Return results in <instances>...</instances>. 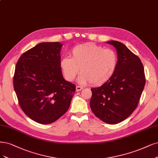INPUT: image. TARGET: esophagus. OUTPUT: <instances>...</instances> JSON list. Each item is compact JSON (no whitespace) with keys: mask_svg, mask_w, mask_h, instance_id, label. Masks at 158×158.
Listing matches in <instances>:
<instances>
[{"mask_svg":"<svg viewBox=\"0 0 158 158\" xmlns=\"http://www.w3.org/2000/svg\"><path fill=\"white\" fill-rule=\"evenodd\" d=\"M81 89H83V87H81L80 85H77V87H76V91H80Z\"/></svg>","mask_w":158,"mask_h":158,"instance_id":"1","label":"esophagus"}]
</instances>
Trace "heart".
Wrapping results in <instances>:
<instances>
[{
  "instance_id": "b5f03b06",
  "label": "heart",
  "mask_w": 158,
  "mask_h": 158,
  "mask_svg": "<svg viewBox=\"0 0 158 158\" xmlns=\"http://www.w3.org/2000/svg\"><path fill=\"white\" fill-rule=\"evenodd\" d=\"M70 55L71 57H63L59 62L64 79L69 81L74 80L80 69V83L100 85L112 77L118 66L115 52L94 43L74 46Z\"/></svg>"
}]
</instances>
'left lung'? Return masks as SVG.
Listing matches in <instances>:
<instances>
[{
	"mask_svg": "<svg viewBox=\"0 0 158 158\" xmlns=\"http://www.w3.org/2000/svg\"><path fill=\"white\" fill-rule=\"evenodd\" d=\"M115 47L118 66L112 77L91 88L90 107L101 120L116 124L125 120L137 108L145 85L144 70L139 57L122 43L106 42Z\"/></svg>",
	"mask_w": 158,
	"mask_h": 158,
	"instance_id": "left-lung-1",
	"label": "left lung"
}]
</instances>
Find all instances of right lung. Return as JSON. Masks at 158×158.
Segmentation results:
<instances>
[{
  "instance_id": "right-lung-1",
  "label": "right lung",
  "mask_w": 158,
  "mask_h": 158,
  "mask_svg": "<svg viewBox=\"0 0 158 158\" xmlns=\"http://www.w3.org/2000/svg\"><path fill=\"white\" fill-rule=\"evenodd\" d=\"M63 45L42 42L23 53L16 64L14 88L26 115L52 123L67 111L76 86L65 80L59 66Z\"/></svg>"
}]
</instances>
